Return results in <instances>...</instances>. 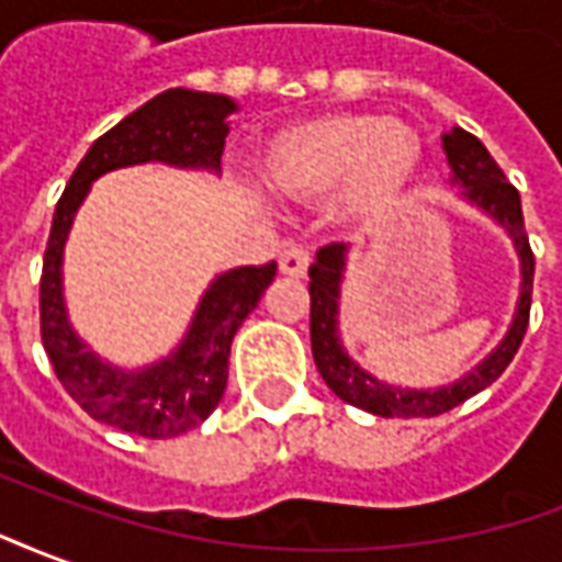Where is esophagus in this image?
Instances as JSON below:
<instances>
[{
    "label": "esophagus",
    "instance_id": "34e87169",
    "mask_svg": "<svg viewBox=\"0 0 562 562\" xmlns=\"http://www.w3.org/2000/svg\"><path fill=\"white\" fill-rule=\"evenodd\" d=\"M308 266H311V251L308 248H299V245H290V248H284L281 257H278V269H281V276L305 278L308 276Z\"/></svg>",
    "mask_w": 562,
    "mask_h": 562
}]
</instances>
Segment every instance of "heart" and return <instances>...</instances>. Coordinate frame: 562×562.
<instances>
[{"instance_id":"b5f03b06","label":"heart","mask_w":562,"mask_h":562,"mask_svg":"<svg viewBox=\"0 0 562 562\" xmlns=\"http://www.w3.org/2000/svg\"><path fill=\"white\" fill-rule=\"evenodd\" d=\"M422 167L425 143L411 122L359 110L293 122L257 158L269 194L293 203L331 194V221L353 231L395 218L416 194Z\"/></svg>"}]
</instances>
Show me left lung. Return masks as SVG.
<instances>
[{
  "instance_id": "8db88e82",
  "label": "left lung",
  "mask_w": 562,
  "mask_h": 562,
  "mask_svg": "<svg viewBox=\"0 0 562 562\" xmlns=\"http://www.w3.org/2000/svg\"><path fill=\"white\" fill-rule=\"evenodd\" d=\"M443 151L452 182L458 186V196L467 200L470 206L485 212L494 224H499L506 236L515 245L518 266H521V290H518V305L512 314V323L503 341L491 350L476 368H470L464 376H458L452 383L434 389H411L392 386L386 380H380L371 371L356 362L347 353L338 329V302H341L344 272H347V245L331 241L317 251V260L311 263L308 293H311V353L317 362V371L326 380V386L347 404H353L359 411L386 416V419H413V416H440L452 411L467 398H473L476 392L488 389L506 368L512 356L518 353L530 321V293H533V251L527 241L521 215V196L506 182V176L491 158V151L482 146L479 137L467 134L464 128H452L443 134Z\"/></svg>"
}]
</instances>
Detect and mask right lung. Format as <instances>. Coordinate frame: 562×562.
Returning <instances> with one entry per match:
<instances>
[{"label": "right lung", "mask_w": 562, "mask_h": 562, "mask_svg": "<svg viewBox=\"0 0 562 562\" xmlns=\"http://www.w3.org/2000/svg\"><path fill=\"white\" fill-rule=\"evenodd\" d=\"M236 101L215 92L167 89L98 137L56 203L41 272V341L65 392L92 419L119 431L167 440L191 431L218 407L227 389L233 335L257 308L276 278V260L221 272L196 302L182 341L151 366L125 368L104 362L74 331L65 308V241L95 179L119 167L161 161L182 170H221V151Z\"/></svg>", "instance_id": "right-lung-1"}]
</instances>
